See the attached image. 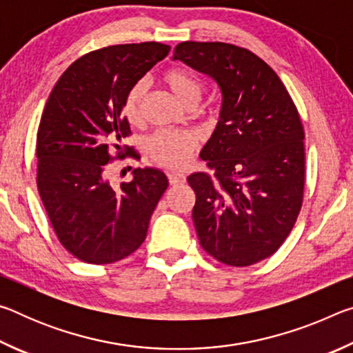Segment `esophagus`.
Masks as SVG:
<instances>
[{"label": "esophagus", "instance_id": "esophagus-1", "mask_svg": "<svg viewBox=\"0 0 353 353\" xmlns=\"http://www.w3.org/2000/svg\"><path fill=\"white\" fill-rule=\"evenodd\" d=\"M168 181L170 185H182L187 179H185L183 174H177V172H168Z\"/></svg>", "mask_w": 353, "mask_h": 353}]
</instances>
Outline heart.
I'll use <instances>...</instances> for the list:
<instances>
[{"instance_id": "obj_1", "label": "heart", "mask_w": 353, "mask_h": 353, "mask_svg": "<svg viewBox=\"0 0 353 353\" xmlns=\"http://www.w3.org/2000/svg\"><path fill=\"white\" fill-rule=\"evenodd\" d=\"M162 79L182 105H187L190 101L201 99L202 83L191 71L171 68L166 71ZM143 93H145V83L139 82L130 88L124 98L123 113L130 124L140 121ZM194 149L196 140L193 135L187 132H174V130H159L146 141V151L154 162L171 170L183 168L190 162Z\"/></svg>"}]
</instances>
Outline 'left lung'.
<instances>
[{"instance_id":"1","label":"left lung","mask_w":353,"mask_h":353,"mask_svg":"<svg viewBox=\"0 0 353 353\" xmlns=\"http://www.w3.org/2000/svg\"><path fill=\"white\" fill-rule=\"evenodd\" d=\"M172 59L210 76L223 94L216 129L201 152L213 174L187 179L199 243L224 265H254L282 246L301 212V117L276 71L246 48L182 41Z\"/></svg>"}]
</instances>
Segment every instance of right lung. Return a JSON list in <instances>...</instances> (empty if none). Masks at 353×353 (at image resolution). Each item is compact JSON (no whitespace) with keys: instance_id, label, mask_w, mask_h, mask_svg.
<instances>
[{"instance_id":"right-lung-1","label":"right lung","mask_w":353,"mask_h":353,"mask_svg":"<svg viewBox=\"0 0 353 353\" xmlns=\"http://www.w3.org/2000/svg\"><path fill=\"white\" fill-rule=\"evenodd\" d=\"M170 50L145 41L88 52L70 65L46 101L37 132V188L59 241L81 261L107 265L135 252L168 188L163 171L135 168L132 181L117 190L107 168L115 159H137L132 146L121 145L130 135L124 98Z\"/></svg>"}]
</instances>
